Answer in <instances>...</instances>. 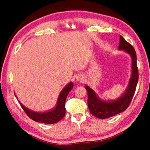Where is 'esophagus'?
<instances>
[{"instance_id": "esophagus-1", "label": "esophagus", "mask_w": 150, "mask_h": 150, "mask_svg": "<svg viewBox=\"0 0 150 150\" xmlns=\"http://www.w3.org/2000/svg\"><path fill=\"white\" fill-rule=\"evenodd\" d=\"M76 80L79 81V82H81V83L84 82V81H85L84 75H81V74H79L77 77H76Z\"/></svg>"}]
</instances>
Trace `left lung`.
I'll use <instances>...</instances> for the list:
<instances>
[{
    "instance_id": "8db88e82",
    "label": "left lung",
    "mask_w": 150,
    "mask_h": 150,
    "mask_svg": "<svg viewBox=\"0 0 150 150\" xmlns=\"http://www.w3.org/2000/svg\"><path fill=\"white\" fill-rule=\"evenodd\" d=\"M118 50H123L130 55L132 58L131 76L128 86L122 95L115 100H105L98 97L95 91L87 85H85V88L87 91V104L90 112L95 117L100 119L112 117L125 110L130 105L138 81V70L135 50L122 35L120 36Z\"/></svg>"
}]
</instances>
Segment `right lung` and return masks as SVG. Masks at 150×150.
Masks as SVG:
<instances>
[{
	"label": "right lung",
	"instance_id": "right-lung-1",
	"mask_svg": "<svg viewBox=\"0 0 150 150\" xmlns=\"http://www.w3.org/2000/svg\"><path fill=\"white\" fill-rule=\"evenodd\" d=\"M73 87V85L72 82H70L67 85H65L62 91L60 92L59 96H58L56 105H55V107L52 108V110L46 112H39L33 111L26 108L19 100L18 102L20 105H21L22 108L25 111V112L26 113V115L32 120L47 124H55L59 122L60 120H62L65 115V100L68 94L70 92V91L72 89ZM16 97L17 98L16 96Z\"/></svg>",
	"mask_w": 150,
	"mask_h": 150
}]
</instances>
